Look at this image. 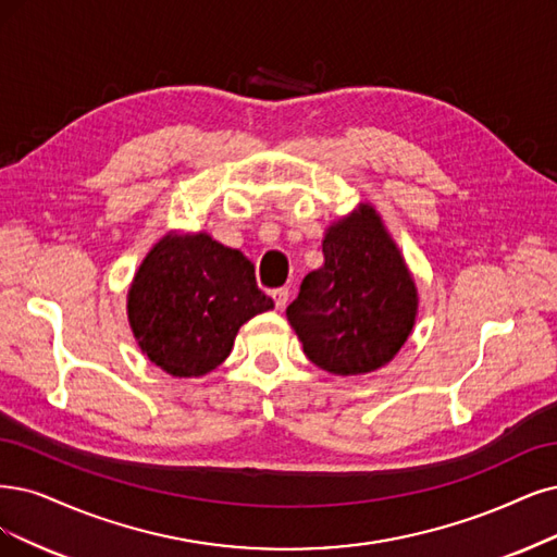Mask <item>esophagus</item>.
<instances>
[{
  "label": "esophagus",
  "instance_id": "1",
  "mask_svg": "<svg viewBox=\"0 0 557 557\" xmlns=\"http://www.w3.org/2000/svg\"><path fill=\"white\" fill-rule=\"evenodd\" d=\"M271 298L275 300L277 310H284L286 302H289V289H284V286H280V289H273V292H271Z\"/></svg>",
  "mask_w": 557,
  "mask_h": 557
}]
</instances>
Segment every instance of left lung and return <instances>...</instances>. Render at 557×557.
Here are the masks:
<instances>
[{
  "label": "left lung",
  "instance_id": "obj_1",
  "mask_svg": "<svg viewBox=\"0 0 557 557\" xmlns=\"http://www.w3.org/2000/svg\"><path fill=\"white\" fill-rule=\"evenodd\" d=\"M418 317V286L372 203L333 222L323 265L305 275L286 319L317 367L337 376L393 360Z\"/></svg>",
  "mask_w": 557,
  "mask_h": 557
}]
</instances>
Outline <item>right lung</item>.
I'll list each match as a JSON object with an SVG mask.
<instances>
[{"label": "right lung", "instance_id": "1", "mask_svg": "<svg viewBox=\"0 0 557 557\" xmlns=\"http://www.w3.org/2000/svg\"><path fill=\"white\" fill-rule=\"evenodd\" d=\"M273 310L252 261L209 234L162 236L128 289V321L141 354L162 372L193 379L232 354L238 327Z\"/></svg>", "mask_w": 557, "mask_h": 557}]
</instances>
